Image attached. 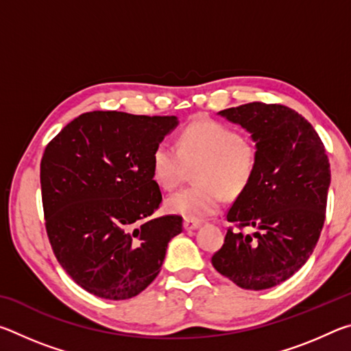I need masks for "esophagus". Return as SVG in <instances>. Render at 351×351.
<instances>
[{"instance_id": "34e87169", "label": "esophagus", "mask_w": 351, "mask_h": 351, "mask_svg": "<svg viewBox=\"0 0 351 351\" xmlns=\"http://www.w3.org/2000/svg\"><path fill=\"white\" fill-rule=\"evenodd\" d=\"M201 226L199 221H197V219H184V229L186 230H195L198 229Z\"/></svg>"}]
</instances>
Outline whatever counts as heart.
Here are the masks:
<instances>
[{"mask_svg": "<svg viewBox=\"0 0 351 351\" xmlns=\"http://www.w3.org/2000/svg\"><path fill=\"white\" fill-rule=\"evenodd\" d=\"M197 170L199 186L182 189L165 199L171 215L203 219L219 210L224 197L235 198L251 184L258 165V152L251 141L241 138L226 123L199 119L182 130L178 147L162 141L152 154L153 178L171 190Z\"/></svg>", "mask_w": 351, "mask_h": 351, "instance_id": "b5f03b06", "label": "heart"}]
</instances>
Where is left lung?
Wrapping results in <instances>:
<instances>
[{
    "label": "left lung",
    "instance_id": "left-lung-1",
    "mask_svg": "<svg viewBox=\"0 0 351 351\" xmlns=\"http://www.w3.org/2000/svg\"><path fill=\"white\" fill-rule=\"evenodd\" d=\"M251 133L258 165L228 210L224 245L213 254L219 274L245 289H268L310 258L322 232L330 162L316 130L299 112L252 102L218 112ZM254 234H243V227Z\"/></svg>",
    "mask_w": 351,
    "mask_h": 351
}]
</instances>
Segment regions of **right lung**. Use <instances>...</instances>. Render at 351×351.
<instances>
[{"label": "right lung", "mask_w": 351, "mask_h": 351, "mask_svg": "<svg viewBox=\"0 0 351 351\" xmlns=\"http://www.w3.org/2000/svg\"><path fill=\"white\" fill-rule=\"evenodd\" d=\"M176 116L91 111L58 133L40 164L46 232L58 263L88 293L125 300L161 271L182 217L152 218L162 193L154 147Z\"/></svg>", "instance_id": "right-lung-1"}]
</instances>
